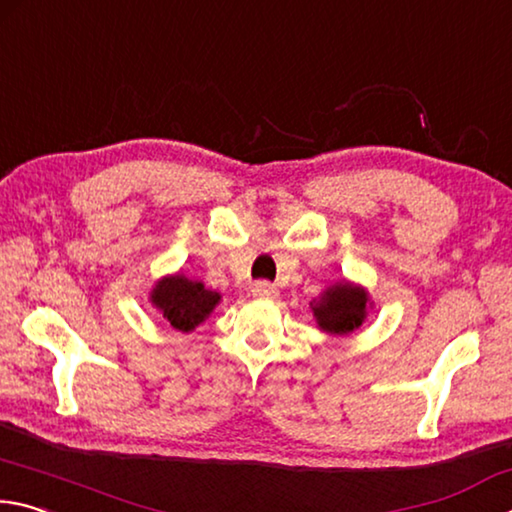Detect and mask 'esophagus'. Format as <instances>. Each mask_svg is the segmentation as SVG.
I'll return each instance as SVG.
<instances>
[{
  "mask_svg": "<svg viewBox=\"0 0 512 512\" xmlns=\"http://www.w3.org/2000/svg\"><path fill=\"white\" fill-rule=\"evenodd\" d=\"M251 294H254L256 299H267V301L279 299V290H276V285L267 283V281H258L251 285Z\"/></svg>",
  "mask_w": 512,
  "mask_h": 512,
  "instance_id": "esophagus-1",
  "label": "esophagus"
}]
</instances>
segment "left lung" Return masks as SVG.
Here are the masks:
<instances>
[{
  "label": "left lung",
  "instance_id": "1",
  "mask_svg": "<svg viewBox=\"0 0 512 512\" xmlns=\"http://www.w3.org/2000/svg\"><path fill=\"white\" fill-rule=\"evenodd\" d=\"M310 310L321 333L344 337L362 328L373 310V301L364 285L342 279L328 285L317 299H312Z\"/></svg>",
  "mask_w": 512,
  "mask_h": 512
}]
</instances>
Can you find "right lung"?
Segmentation results:
<instances>
[{"label":"right lung","mask_w":512,"mask_h":512,"mask_svg":"<svg viewBox=\"0 0 512 512\" xmlns=\"http://www.w3.org/2000/svg\"><path fill=\"white\" fill-rule=\"evenodd\" d=\"M148 301L164 317L166 324L179 333H191L211 317V312L220 306L222 297L220 292L206 288L200 279L175 272L155 281L148 292Z\"/></svg>","instance_id":"1"}]
</instances>
